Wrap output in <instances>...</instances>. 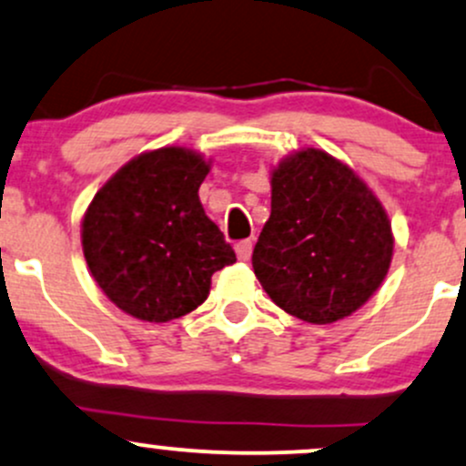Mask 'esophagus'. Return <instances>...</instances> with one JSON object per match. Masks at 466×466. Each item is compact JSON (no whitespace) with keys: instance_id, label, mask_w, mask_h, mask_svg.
Returning a JSON list of instances; mask_svg holds the SVG:
<instances>
[{"instance_id":"esophagus-1","label":"esophagus","mask_w":466,"mask_h":466,"mask_svg":"<svg viewBox=\"0 0 466 466\" xmlns=\"http://www.w3.org/2000/svg\"><path fill=\"white\" fill-rule=\"evenodd\" d=\"M237 256L238 260H243V263H248V260L251 258V240H238L237 243Z\"/></svg>"}]
</instances>
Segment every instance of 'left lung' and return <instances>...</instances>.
<instances>
[{
  "mask_svg": "<svg viewBox=\"0 0 466 466\" xmlns=\"http://www.w3.org/2000/svg\"><path fill=\"white\" fill-rule=\"evenodd\" d=\"M392 251L386 210L355 170L319 148L276 166L251 265L282 311L311 324L349 318L381 287Z\"/></svg>",
  "mask_w": 466,
  "mask_h": 466,
  "instance_id": "left-lung-1",
  "label": "left lung"
}]
</instances>
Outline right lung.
I'll list each match as a JSON object with an SVG mask.
<instances>
[{"mask_svg": "<svg viewBox=\"0 0 466 466\" xmlns=\"http://www.w3.org/2000/svg\"><path fill=\"white\" fill-rule=\"evenodd\" d=\"M210 162L181 147L133 157L96 192L80 238L94 280L133 318L170 322L195 311L212 274L237 254L203 212Z\"/></svg>", "mask_w": 466, "mask_h": 466, "instance_id": "1", "label": "right lung"}]
</instances>
